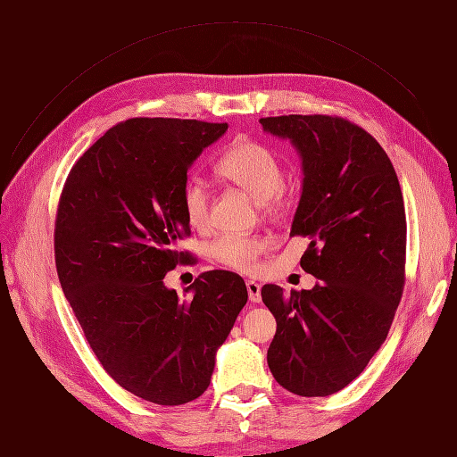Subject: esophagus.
<instances>
[{
  "mask_svg": "<svg viewBox=\"0 0 457 457\" xmlns=\"http://www.w3.org/2000/svg\"><path fill=\"white\" fill-rule=\"evenodd\" d=\"M245 287H247V295H250V301L259 303L261 301V284H257L255 280H247Z\"/></svg>",
  "mask_w": 457,
  "mask_h": 457,
  "instance_id": "1",
  "label": "esophagus"
}]
</instances>
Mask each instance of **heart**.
Wrapping results in <instances>:
<instances>
[{"mask_svg":"<svg viewBox=\"0 0 457 457\" xmlns=\"http://www.w3.org/2000/svg\"><path fill=\"white\" fill-rule=\"evenodd\" d=\"M217 171L227 181L247 190L269 213L282 210L287 200L284 168L274 152L255 141H237L217 160ZM210 188L198 177H192L183 188V210L188 223L204 228L210 223ZM267 242L255 234L225 232L210 244V255L234 270H253Z\"/></svg>","mask_w":457,"mask_h":457,"instance_id":"1","label":"heart"}]
</instances>
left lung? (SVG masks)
I'll return each instance as SVG.
<instances>
[{"label":"left lung","mask_w":457,"mask_h":457,"mask_svg":"<svg viewBox=\"0 0 457 457\" xmlns=\"http://www.w3.org/2000/svg\"><path fill=\"white\" fill-rule=\"evenodd\" d=\"M303 158V195L289 237L309 238L301 267L312 289H261L276 318L274 379L328 396L356 379L389 334L406 282V212L386 152L356 123L326 114L261 118Z\"/></svg>","instance_id":"obj_1"}]
</instances>
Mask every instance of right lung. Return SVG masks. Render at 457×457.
Instances as JSON below:
<instances>
[{"label":"right lung","instance_id":"right-lung-1","mask_svg":"<svg viewBox=\"0 0 457 457\" xmlns=\"http://www.w3.org/2000/svg\"><path fill=\"white\" fill-rule=\"evenodd\" d=\"M227 123L131 118L110 128L72 165L54 219L62 292L104 371L160 406L198 398L215 351L247 301L242 276L202 272L179 299L165 274L192 255L183 210L187 171Z\"/></svg>","mask_w":457,"mask_h":457}]
</instances>
